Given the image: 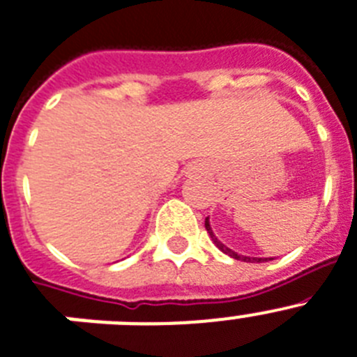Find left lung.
<instances>
[{
    "label": "left lung",
    "instance_id": "1",
    "mask_svg": "<svg viewBox=\"0 0 357 357\" xmlns=\"http://www.w3.org/2000/svg\"><path fill=\"white\" fill-rule=\"evenodd\" d=\"M205 229L206 232H208V236L212 238V241H214V245L218 248H220L221 252L223 254H229L230 257H234V259H239V261H247V263H263V261H271V259H274V257H250V256H241V254L234 252L232 248H229L227 245H223L220 241V239L215 238V234L212 232V227H211V221H208V218H205Z\"/></svg>",
    "mask_w": 357,
    "mask_h": 357
}]
</instances>
